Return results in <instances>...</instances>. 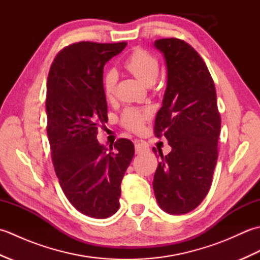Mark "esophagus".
<instances>
[{"instance_id": "1", "label": "esophagus", "mask_w": 260, "mask_h": 260, "mask_svg": "<svg viewBox=\"0 0 260 260\" xmlns=\"http://www.w3.org/2000/svg\"><path fill=\"white\" fill-rule=\"evenodd\" d=\"M148 150V147L144 144V143H137L135 145V153L136 154H142L145 153Z\"/></svg>"}]
</instances>
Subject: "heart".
I'll use <instances>...</instances> for the list:
<instances>
[{
  "instance_id": "1",
  "label": "heart",
  "mask_w": 260,
  "mask_h": 260,
  "mask_svg": "<svg viewBox=\"0 0 260 260\" xmlns=\"http://www.w3.org/2000/svg\"><path fill=\"white\" fill-rule=\"evenodd\" d=\"M125 68L133 74L145 85L151 86L156 81L159 74V63L155 56L144 49H136L125 60ZM117 75L114 70H109L104 76V93L107 98H112L115 91ZM150 117V113L139 108H126L121 114L120 121L127 129L140 131L145 120Z\"/></svg>"
}]
</instances>
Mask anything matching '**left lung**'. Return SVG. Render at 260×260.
Segmentation results:
<instances>
[{
	"label": "left lung",
	"mask_w": 260,
	"mask_h": 260,
	"mask_svg": "<svg viewBox=\"0 0 260 260\" xmlns=\"http://www.w3.org/2000/svg\"><path fill=\"white\" fill-rule=\"evenodd\" d=\"M154 47L163 53L168 69L154 132L167 137L172 150L165 156L158 151L153 189L163 211L184 214L203 201L211 186L221 118L212 77L194 49L175 38L159 39Z\"/></svg>",
	"instance_id": "8db88e82"
}]
</instances>
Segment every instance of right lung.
Segmentation results:
<instances>
[{
    "instance_id": "1",
    "label": "right lung",
    "mask_w": 260,
    "mask_h": 260,
    "mask_svg": "<svg viewBox=\"0 0 260 260\" xmlns=\"http://www.w3.org/2000/svg\"><path fill=\"white\" fill-rule=\"evenodd\" d=\"M126 42L82 41L54 58L47 81V133L60 186L88 217L105 219L119 208L120 183L134 156V144L119 139L109 150L97 141L107 120L104 66Z\"/></svg>"
}]
</instances>
